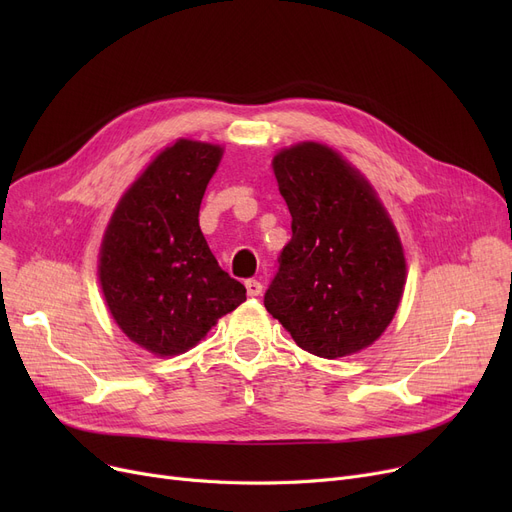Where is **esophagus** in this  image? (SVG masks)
I'll use <instances>...</instances> for the list:
<instances>
[{
    "mask_svg": "<svg viewBox=\"0 0 512 512\" xmlns=\"http://www.w3.org/2000/svg\"><path fill=\"white\" fill-rule=\"evenodd\" d=\"M245 288H247L249 297H259L261 290H263L261 282H257V280H247V282H245Z\"/></svg>",
    "mask_w": 512,
    "mask_h": 512,
    "instance_id": "1",
    "label": "esophagus"
}]
</instances>
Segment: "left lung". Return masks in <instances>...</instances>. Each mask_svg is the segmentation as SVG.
Wrapping results in <instances>:
<instances>
[{
    "label": "left lung",
    "instance_id": "8db88e82",
    "mask_svg": "<svg viewBox=\"0 0 512 512\" xmlns=\"http://www.w3.org/2000/svg\"><path fill=\"white\" fill-rule=\"evenodd\" d=\"M272 168L292 238L265 309L315 357L361 353L386 332L407 284L390 213L371 182L324 143L284 147Z\"/></svg>",
    "mask_w": 512,
    "mask_h": 512
}]
</instances>
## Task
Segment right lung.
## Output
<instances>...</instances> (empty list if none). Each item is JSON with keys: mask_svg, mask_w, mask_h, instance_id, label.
<instances>
[{"mask_svg": "<svg viewBox=\"0 0 512 512\" xmlns=\"http://www.w3.org/2000/svg\"><path fill=\"white\" fill-rule=\"evenodd\" d=\"M224 147L178 139L120 197L99 247L97 276L116 326L155 357L195 348L247 290L215 261L199 207Z\"/></svg>", "mask_w": 512, "mask_h": 512, "instance_id": "1", "label": "right lung"}]
</instances>
